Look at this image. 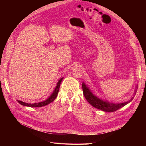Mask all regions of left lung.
Wrapping results in <instances>:
<instances>
[{"label":"left lung","mask_w":146,"mask_h":146,"mask_svg":"<svg viewBox=\"0 0 146 146\" xmlns=\"http://www.w3.org/2000/svg\"><path fill=\"white\" fill-rule=\"evenodd\" d=\"M82 89L83 95L88 102L92 106H93L94 107L106 112H113L116 111V110L123 107V106H125L127 104H129L133 98H132L130 100L125 102L114 104L110 103L108 102L103 101L102 100L97 98L96 96L92 93L91 91L89 90V88L85 85V84L84 83H82ZM135 94H136V92Z\"/></svg>","instance_id":"8db88e82"}]
</instances>
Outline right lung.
I'll return each instance as SVG.
<instances>
[{
	"label": "right lung",
	"instance_id": "1",
	"mask_svg": "<svg viewBox=\"0 0 146 146\" xmlns=\"http://www.w3.org/2000/svg\"><path fill=\"white\" fill-rule=\"evenodd\" d=\"M63 78H61L60 80L58 81L54 91L53 92V93L50 95V96L47 100L43 101V102H41L35 103V104H33L25 103V102H22V101H20V100H17V102H18L22 105L27 106V107H43V106H45V105H46L52 102L56 99L57 95H58V94L60 84H61V82H62Z\"/></svg>",
	"mask_w": 146,
	"mask_h": 146
}]
</instances>
